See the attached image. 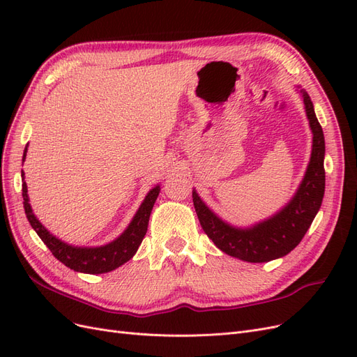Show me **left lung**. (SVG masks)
<instances>
[{"label":"left lung","mask_w":357,"mask_h":357,"mask_svg":"<svg viewBox=\"0 0 357 357\" xmlns=\"http://www.w3.org/2000/svg\"><path fill=\"white\" fill-rule=\"evenodd\" d=\"M301 93L312 132V150L304 180L282 211L250 228H235L219 219L202 202L197 190L192 192L204 232L222 252L232 257L257 264L286 256L304 238L320 208L325 195V137L308 93L302 89Z\"/></svg>","instance_id":"obj_1"}]
</instances>
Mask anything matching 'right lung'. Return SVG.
Listing matches in <instances>:
<instances>
[{"label": "right lung", "mask_w": 357, "mask_h": 357, "mask_svg": "<svg viewBox=\"0 0 357 357\" xmlns=\"http://www.w3.org/2000/svg\"><path fill=\"white\" fill-rule=\"evenodd\" d=\"M25 156H26V147L24 152V160H25ZM22 177H24V171H22ZM159 192H160V186L158 185L147 193L143 204L139 205L138 211L135 213L132 222L129 223L125 232L114 241L101 247H74L58 240L56 236H53L45 226L40 223V220L36 218L34 213H32V208L29 205L25 180L22 183L24 208H25L26 219L31 223L32 228H34L41 241L49 247L52 255L55 256L59 262L74 269V271L84 273V274L110 273L113 269L128 262L129 259L137 253L138 247L142 244L144 235L147 232L150 213H152V208L159 195Z\"/></svg>", "instance_id": "add662e5"}]
</instances>
